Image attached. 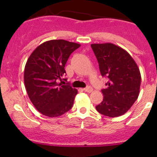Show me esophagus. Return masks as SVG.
Masks as SVG:
<instances>
[{
    "mask_svg": "<svg viewBox=\"0 0 157 157\" xmlns=\"http://www.w3.org/2000/svg\"><path fill=\"white\" fill-rule=\"evenodd\" d=\"M83 90L86 92H89V93H91V91H93V89L92 87H91V86H88V87L85 88V89H83Z\"/></svg>",
    "mask_w": 157,
    "mask_h": 157,
    "instance_id": "obj_1",
    "label": "esophagus"
}]
</instances>
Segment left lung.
I'll return each instance as SVG.
<instances>
[{
  "label": "left lung",
  "mask_w": 157,
  "mask_h": 157,
  "mask_svg": "<svg viewBox=\"0 0 157 157\" xmlns=\"http://www.w3.org/2000/svg\"><path fill=\"white\" fill-rule=\"evenodd\" d=\"M102 77L109 81L102 89L103 100L96 106L102 115L116 117L125 113L138 98L141 75L137 64L125 49L111 44L91 45Z\"/></svg>",
  "instance_id": "8db88e82"
}]
</instances>
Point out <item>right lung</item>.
Segmentation results:
<instances>
[{"instance_id": "obj_1", "label": "right lung", "mask_w": 157, "mask_h": 157, "mask_svg": "<svg viewBox=\"0 0 157 157\" xmlns=\"http://www.w3.org/2000/svg\"><path fill=\"white\" fill-rule=\"evenodd\" d=\"M80 44L65 40L46 41L34 50L24 68L26 92L35 109L45 116L57 117L72 107L77 90L59 81L66 74L70 55Z\"/></svg>"}]
</instances>
